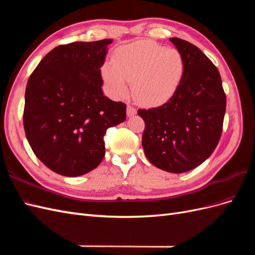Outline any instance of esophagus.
Masks as SVG:
<instances>
[{"mask_svg":"<svg viewBox=\"0 0 255 255\" xmlns=\"http://www.w3.org/2000/svg\"><path fill=\"white\" fill-rule=\"evenodd\" d=\"M127 114H128V117H132V116H134L136 114V110L134 109L133 106L128 105V107H127Z\"/></svg>","mask_w":255,"mask_h":255,"instance_id":"obj_1","label":"esophagus"}]
</instances>
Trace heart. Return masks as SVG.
I'll list each match as a JSON object with an SVG mask.
<instances>
[{
    "label": "heart",
    "mask_w": 255,
    "mask_h": 255,
    "mask_svg": "<svg viewBox=\"0 0 255 255\" xmlns=\"http://www.w3.org/2000/svg\"><path fill=\"white\" fill-rule=\"evenodd\" d=\"M180 51L150 40L125 44L116 51L113 63L102 67V76L114 98L128 94L132 83L136 101L146 106L168 101L179 88L184 75Z\"/></svg>",
    "instance_id": "1"
}]
</instances>
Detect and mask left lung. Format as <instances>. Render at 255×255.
I'll list each match as a JSON object with an SVG mask.
<instances>
[{
  "label": "left lung",
  "mask_w": 255,
  "mask_h": 255,
  "mask_svg": "<svg viewBox=\"0 0 255 255\" xmlns=\"http://www.w3.org/2000/svg\"><path fill=\"white\" fill-rule=\"evenodd\" d=\"M184 58V75L170 100L138 110L144 121L142 146L155 167L182 173L201 165L217 146L227 97L218 69L192 43L170 38Z\"/></svg>",
  "instance_id": "left-lung-1"
}]
</instances>
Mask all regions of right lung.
Wrapping results in <instances>:
<instances>
[{
  "label": "right lung",
  "instance_id": "right-lung-1",
  "mask_svg": "<svg viewBox=\"0 0 255 255\" xmlns=\"http://www.w3.org/2000/svg\"><path fill=\"white\" fill-rule=\"evenodd\" d=\"M113 39L61 44L27 81L23 126L35 155L52 171L79 176L99 166L106 129L127 118V105L103 95L101 67Z\"/></svg>",
  "mask_w": 255,
  "mask_h": 255
}]
</instances>
